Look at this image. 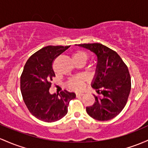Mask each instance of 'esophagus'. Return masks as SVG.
Instances as JSON below:
<instances>
[{
  "label": "esophagus",
  "instance_id": "1",
  "mask_svg": "<svg viewBox=\"0 0 148 148\" xmlns=\"http://www.w3.org/2000/svg\"><path fill=\"white\" fill-rule=\"evenodd\" d=\"M83 95H84V93H82V92H77V93H76V96L77 97L82 96Z\"/></svg>",
  "mask_w": 148,
  "mask_h": 148
}]
</instances>
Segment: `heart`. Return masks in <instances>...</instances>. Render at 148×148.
Masks as SVG:
<instances>
[{
    "label": "heart",
    "mask_w": 148,
    "mask_h": 148,
    "mask_svg": "<svg viewBox=\"0 0 148 148\" xmlns=\"http://www.w3.org/2000/svg\"><path fill=\"white\" fill-rule=\"evenodd\" d=\"M88 59V56L83 50H77L73 54V60L74 62H86ZM67 86L69 88L74 90H80L84 87V79L81 76L73 77L67 82Z\"/></svg>",
    "instance_id": "b5f03b06"
}]
</instances>
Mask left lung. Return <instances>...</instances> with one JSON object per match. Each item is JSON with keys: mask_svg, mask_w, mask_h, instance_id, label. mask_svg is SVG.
Masks as SVG:
<instances>
[{"mask_svg": "<svg viewBox=\"0 0 148 148\" xmlns=\"http://www.w3.org/2000/svg\"><path fill=\"white\" fill-rule=\"evenodd\" d=\"M79 46L93 52L98 58L96 74L92 87L95 103L86 107V112L98 121H108L117 116L127 103L131 88L127 66L114 50L101 43H84Z\"/></svg>", "mask_w": 148, "mask_h": 148, "instance_id": "obj_1", "label": "left lung"}]
</instances>
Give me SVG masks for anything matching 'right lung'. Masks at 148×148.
Returning a JSON list of instances; mask_svg holds the SVG:
<instances>
[{
	"label": "right lung",
	"instance_id": "right-lung-1",
	"mask_svg": "<svg viewBox=\"0 0 148 148\" xmlns=\"http://www.w3.org/2000/svg\"><path fill=\"white\" fill-rule=\"evenodd\" d=\"M70 45H48L29 58L20 77V89L26 106L32 115L45 122L58 121L67 114L70 100L75 93L64 90L59 94L49 92L56 77L55 59Z\"/></svg>",
	"mask_w": 148,
	"mask_h": 148
}]
</instances>
